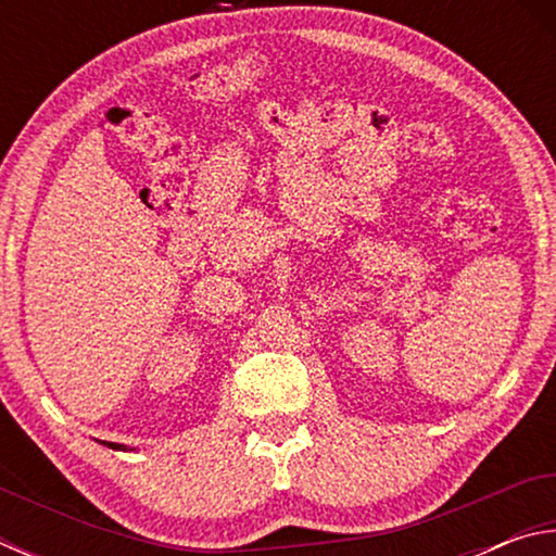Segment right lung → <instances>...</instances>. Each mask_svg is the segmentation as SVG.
<instances>
[{
  "instance_id": "1",
  "label": "right lung",
  "mask_w": 556,
  "mask_h": 556,
  "mask_svg": "<svg viewBox=\"0 0 556 556\" xmlns=\"http://www.w3.org/2000/svg\"><path fill=\"white\" fill-rule=\"evenodd\" d=\"M105 446H110V448H119V451H125L127 446H122V444H112V441H105Z\"/></svg>"
}]
</instances>
